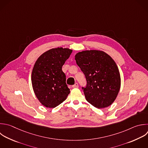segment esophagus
I'll use <instances>...</instances> for the list:
<instances>
[{
  "label": "esophagus",
  "mask_w": 148,
  "mask_h": 148,
  "mask_svg": "<svg viewBox=\"0 0 148 148\" xmlns=\"http://www.w3.org/2000/svg\"><path fill=\"white\" fill-rule=\"evenodd\" d=\"M72 87L73 88H78L79 86H78V84L76 83H75L74 85H73Z\"/></svg>",
  "instance_id": "34e87169"
}]
</instances>
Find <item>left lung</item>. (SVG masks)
Segmentation results:
<instances>
[{"instance_id":"8db88e82","label":"left lung","mask_w":148,"mask_h":148,"mask_svg":"<svg viewBox=\"0 0 148 148\" xmlns=\"http://www.w3.org/2000/svg\"><path fill=\"white\" fill-rule=\"evenodd\" d=\"M75 60L87 81L83 88L86 100L98 109L111 105L121 86L120 72L113 58L103 51L90 50L77 53Z\"/></svg>"}]
</instances>
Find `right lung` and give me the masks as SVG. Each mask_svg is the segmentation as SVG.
I'll list each match as a JSON object with an SVG mask.
<instances>
[{
  "label": "right lung",
  "instance_id": "add662e5",
  "mask_svg": "<svg viewBox=\"0 0 148 148\" xmlns=\"http://www.w3.org/2000/svg\"><path fill=\"white\" fill-rule=\"evenodd\" d=\"M72 52L68 48H53L35 62L31 75L32 87L39 101L46 108L57 106L70 93L62 66Z\"/></svg>",
  "mask_w": 148,
  "mask_h": 148
}]
</instances>
